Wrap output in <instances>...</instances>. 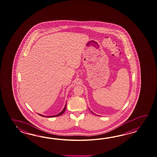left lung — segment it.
I'll return each instance as SVG.
<instances>
[{
    "label": "left lung",
    "instance_id": "obj_1",
    "mask_svg": "<svg viewBox=\"0 0 157 157\" xmlns=\"http://www.w3.org/2000/svg\"><path fill=\"white\" fill-rule=\"evenodd\" d=\"M92 112V113H93V112Z\"/></svg>",
    "mask_w": 157,
    "mask_h": 157
}]
</instances>
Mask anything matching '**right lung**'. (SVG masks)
<instances>
[{"label":"right lung","instance_id":"add662e5","mask_svg":"<svg viewBox=\"0 0 157 157\" xmlns=\"http://www.w3.org/2000/svg\"><path fill=\"white\" fill-rule=\"evenodd\" d=\"M66 104L65 105V108H63V110L61 111V112L59 113V114H57V115H52V116H44V115H41V114H38L39 115H40V116H42V117H48V118H52V117H58V116H60L61 115H62L63 113H64V112L65 111V110H66Z\"/></svg>","mask_w":157,"mask_h":157}]
</instances>
